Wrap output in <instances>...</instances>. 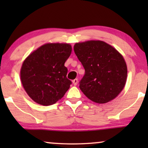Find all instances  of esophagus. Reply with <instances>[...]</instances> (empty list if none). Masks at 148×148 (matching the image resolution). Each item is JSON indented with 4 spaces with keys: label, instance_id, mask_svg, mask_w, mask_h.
<instances>
[{
    "label": "esophagus",
    "instance_id": "1",
    "mask_svg": "<svg viewBox=\"0 0 148 148\" xmlns=\"http://www.w3.org/2000/svg\"><path fill=\"white\" fill-rule=\"evenodd\" d=\"M77 83H78V79H75L74 80H73V84L75 86H76V85L77 84Z\"/></svg>",
    "mask_w": 148,
    "mask_h": 148
}]
</instances>
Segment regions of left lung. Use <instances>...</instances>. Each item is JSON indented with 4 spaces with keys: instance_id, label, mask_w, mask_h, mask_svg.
I'll list each match as a JSON object with an SVG mask.
<instances>
[{
    "instance_id": "1",
    "label": "left lung",
    "mask_w": 148,
    "mask_h": 148,
    "mask_svg": "<svg viewBox=\"0 0 148 148\" xmlns=\"http://www.w3.org/2000/svg\"><path fill=\"white\" fill-rule=\"evenodd\" d=\"M74 52L85 69L79 82L82 92L99 104L116 98L127 80V68L123 56L112 46L100 40L76 43Z\"/></svg>"
}]
</instances>
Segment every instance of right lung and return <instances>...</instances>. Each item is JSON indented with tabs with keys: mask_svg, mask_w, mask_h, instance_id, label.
Masks as SVG:
<instances>
[{
	"mask_svg": "<svg viewBox=\"0 0 148 148\" xmlns=\"http://www.w3.org/2000/svg\"><path fill=\"white\" fill-rule=\"evenodd\" d=\"M71 50L68 44H46L24 60L21 83L34 102L49 106L63 97L72 84L66 77L68 69L64 66Z\"/></svg>",
	"mask_w": 148,
	"mask_h": 148,
	"instance_id": "obj_1",
	"label": "right lung"
}]
</instances>
